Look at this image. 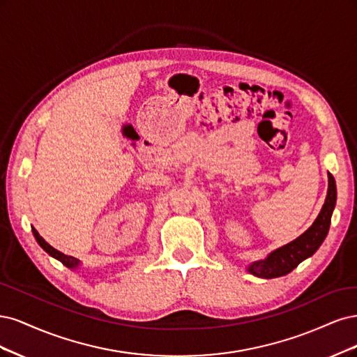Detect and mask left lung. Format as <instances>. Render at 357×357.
Here are the masks:
<instances>
[{
  "instance_id": "left-lung-1",
  "label": "left lung",
  "mask_w": 357,
  "mask_h": 357,
  "mask_svg": "<svg viewBox=\"0 0 357 357\" xmlns=\"http://www.w3.org/2000/svg\"><path fill=\"white\" fill-rule=\"evenodd\" d=\"M337 203V183L333 176L328 172V194L324 206L307 231H304L300 237L292 240L282 248L274 249L273 252L264 258L250 262L248 266V271L257 275L261 279H274L286 275L294 268L298 267V264L304 259L312 257L314 252L324 243V240L328 236L331 216Z\"/></svg>"
}]
</instances>
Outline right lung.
Returning a JSON list of instances; mask_svg holds the SVG:
<instances>
[{
	"mask_svg": "<svg viewBox=\"0 0 357 357\" xmlns=\"http://www.w3.org/2000/svg\"><path fill=\"white\" fill-rule=\"evenodd\" d=\"M32 233H33V237H36V240L38 241V245L47 252V254L50 255V257H53L54 259H57V261H61L65 267H68V268H71V270H77L79 266H82V262H79V259H77V258H74V257H70V255H65V254H62V252H59L57 249H54L53 246H50L47 241H45L40 234H38V231L36 228L32 227Z\"/></svg>",
	"mask_w": 357,
	"mask_h": 357,
	"instance_id": "right-lung-1",
	"label": "right lung"
}]
</instances>
